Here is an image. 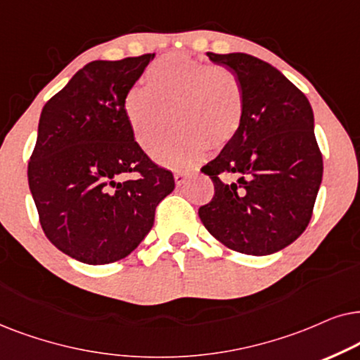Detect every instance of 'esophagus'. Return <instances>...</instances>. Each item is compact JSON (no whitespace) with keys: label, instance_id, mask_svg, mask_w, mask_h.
Segmentation results:
<instances>
[{"label":"esophagus","instance_id":"esophagus-1","mask_svg":"<svg viewBox=\"0 0 360 360\" xmlns=\"http://www.w3.org/2000/svg\"><path fill=\"white\" fill-rule=\"evenodd\" d=\"M186 179H188V171H184V169L174 171V181L177 186H183L186 183Z\"/></svg>","mask_w":360,"mask_h":360}]
</instances>
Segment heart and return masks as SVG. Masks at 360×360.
Segmentation results:
<instances>
[{
	"label": "heart",
	"mask_w": 360,
	"mask_h": 360,
	"mask_svg": "<svg viewBox=\"0 0 360 360\" xmlns=\"http://www.w3.org/2000/svg\"><path fill=\"white\" fill-rule=\"evenodd\" d=\"M123 113L135 141L151 151L169 128L177 130L155 151L162 166L186 167L210 148H222L243 120V90L232 70L186 54H167L145 72V89L133 87Z\"/></svg>",
	"instance_id": "1"
}]
</instances>
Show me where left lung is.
<instances>
[{"label":"left lung","mask_w":360,"mask_h":360,"mask_svg":"<svg viewBox=\"0 0 360 360\" xmlns=\"http://www.w3.org/2000/svg\"><path fill=\"white\" fill-rule=\"evenodd\" d=\"M209 59L240 80V130L202 169L215 194L199 209L219 242L247 255H270L308 227L323 179L313 108L280 70L257 57L232 52Z\"/></svg>","instance_id":"1"}]
</instances>
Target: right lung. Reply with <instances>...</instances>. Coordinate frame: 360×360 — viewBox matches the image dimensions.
Instances as JSON below:
<instances>
[{
	"label": "right lung",
	"mask_w": 360,
	"mask_h": 360,
	"mask_svg": "<svg viewBox=\"0 0 360 360\" xmlns=\"http://www.w3.org/2000/svg\"><path fill=\"white\" fill-rule=\"evenodd\" d=\"M155 54L94 60L44 105L27 181L46 237L75 260L105 265L140 245L172 172L135 141L123 98ZM133 172V180L124 176Z\"/></svg>",
	"instance_id": "right-lung-1"
}]
</instances>
